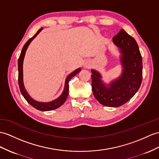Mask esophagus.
Returning a JSON list of instances; mask_svg holds the SVG:
<instances>
[{
    "mask_svg": "<svg viewBox=\"0 0 159 159\" xmlns=\"http://www.w3.org/2000/svg\"><path fill=\"white\" fill-rule=\"evenodd\" d=\"M92 67V63L90 61H86L84 63V67L86 69H89Z\"/></svg>",
    "mask_w": 159,
    "mask_h": 159,
    "instance_id": "obj_1",
    "label": "esophagus"
}]
</instances>
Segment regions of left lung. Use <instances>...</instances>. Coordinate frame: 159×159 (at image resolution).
I'll return each mask as SVG.
<instances>
[{
	"label": "left lung",
	"mask_w": 159,
	"mask_h": 159,
	"mask_svg": "<svg viewBox=\"0 0 159 159\" xmlns=\"http://www.w3.org/2000/svg\"><path fill=\"white\" fill-rule=\"evenodd\" d=\"M119 48L121 75L110 84H104L102 75L92 69V88L94 97L104 106L118 107L133 97L140 88L142 80V59L136 41L124 30L113 38Z\"/></svg>",
	"instance_id": "obj_1"
}]
</instances>
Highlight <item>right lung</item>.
<instances>
[{
  "label": "right lung",
  "mask_w": 159,
  "mask_h": 159,
  "mask_svg": "<svg viewBox=\"0 0 159 159\" xmlns=\"http://www.w3.org/2000/svg\"><path fill=\"white\" fill-rule=\"evenodd\" d=\"M42 30V28H40L39 30H38L36 32V34H35L32 38H31L30 39H29L28 42H27L25 44V45L24 46V47H23V49L20 54V56H19V58L18 59V72H19L18 83H19V89H20L21 94L23 95V96H24V98L27 100V102H28L29 104H30L31 105L35 108V109H36L38 110L41 111H49L55 110L57 109V108L60 107L62 104L65 102V100H66L69 94V81H70V80L73 77L76 75L77 73L81 71V68L77 69L76 70L71 73L67 77L66 80H65V88H64L63 92L59 98L52 100V101L48 102H43L36 101V100H34L32 97H31L28 93V92L26 91L24 84V79H23V63H24V59L25 57V52L27 49H28L30 44L31 43V42H32L34 38L37 36V35L41 32Z\"/></svg>",
  "instance_id": "1"
}]
</instances>
